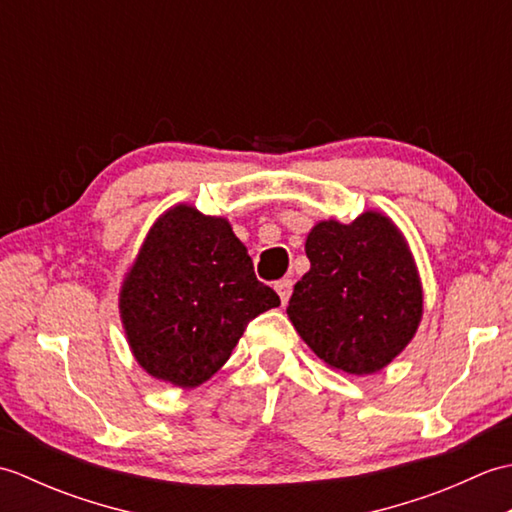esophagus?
Segmentation results:
<instances>
[{"label":"esophagus","mask_w":512,"mask_h":512,"mask_svg":"<svg viewBox=\"0 0 512 512\" xmlns=\"http://www.w3.org/2000/svg\"><path fill=\"white\" fill-rule=\"evenodd\" d=\"M275 290H277V295H279L281 303H284V306H286L288 299H290V292H292V279H281V281H277Z\"/></svg>","instance_id":"obj_1"}]
</instances>
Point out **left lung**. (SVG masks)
Returning a JSON list of instances; mask_svg holds the SVG:
<instances>
[{
    "label": "left lung",
    "instance_id": "8db88e82",
    "mask_svg": "<svg viewBox=\"0 0 512 512\" xmlns=\"http://www.w3.org/2000/svg\"><path fill=\"white\" fill-rule=\"evenodd\" d=\"M310 270L288 317L323 363L365 376L405 350L422 319V284L405 237L387 215L323 220L306 239Z\"/></svg>",
    "mask_w": 512,
    "mask_h": 512
}]
</instances>
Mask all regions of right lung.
Masks as SVG:
<instances>
[{
	"label": "right lung",
	"mask_w": 512,
	"mask_h": 512,
	"mask_svg": "<svg viewBox=\"0 0 512 512\" xmlns=\"http://www.w3.org/2000/svg\"><path fill=\"white\" fill-rule=\"evenodd\" d=\"M279 303L228 220L176 204L149 228L118 310L138 365L191 389L228 361L248 321Z\"/></svg>",
	"instance_id": "obj_1"
}]
</instances>
